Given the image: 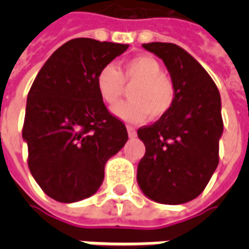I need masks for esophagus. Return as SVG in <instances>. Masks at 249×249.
Wrapping results in <instances>:
<instances>
[{
    "label": "esophagus",
    "mask_w": 249,
    "mask_h": 249,
    "mask_svg": "<svg viewBox=\"0 0 249 249\" xmlns=\"http://www.w3.org/2000/svg\"><path fill=\"white\" fill-rule=\"evenodd\" d=\"M126 130H128V136H129L130 139H133V137H136V135H137V132H136L135 128H133V126H130V125L126 126Z\"/></svg>",
    "instance_id": "esophagus-1"
}]
</instances>
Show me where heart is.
I'll list each match as a JSON object with an SVG mask.
<instances>
[{
  "instance_id": "1",
  "label": "heart",
  "mask_w": 249,
  "mask_h": 249,
  "mask_svg": "<svg viewBox=\"0 0 249 249\" xmlns=\"http://www.w3.org/2000/svg\"><path fill=\"white\" fill-rule=\"evenodd\" d=\"M125 84H133L129 92L130 100L113 108V113L124 121L140 123L148 116L159 119L167 113L175 103V84L161 73L160 62L151 56L132 57L121 62L120 69L112 64H107L96 76L98 94L108 105L119 103L125 92Z\"/></svg>"
}]
</instances>
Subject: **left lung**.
I'll use <instances>...</instances> for the list:
<instances>
[{"label":"left lung","instance_id":"8db88e82","mask_svg":"<svg viewBox=\"0 0 249 249\" xmlns=\"http://www.w3.org/2000/svg\"><path fill=\"white\" fill-rule=\"evenodd\" d=\"M142 48L165 64L176 97L155 124L137 130L145 145L137 183L156 203H188L203 192L219 164L223 135L219 89L203 66L178 45L149 42Z\"/></svg>","mask_w":249,"mask_h":249}]
</instances>
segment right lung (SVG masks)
<instances>
[{"label": "right lung", "instance_id": "add662e5", "mask_svg": "<svg viewBox=\"0 0 249 249\" xmlns=\"http://www.w3.org/2000/svg\"><path fill=\"white\" fill-rule=\"evenodd\" d=\"M128 45L74 38L44 64L26 101L22 139L41 189L60 203L90 197L104 169L128 141L123 121L109 113L96 88L98 71Z\"/></svg>", "mask_w": 249, "mask_h": 249}]
</instances>
